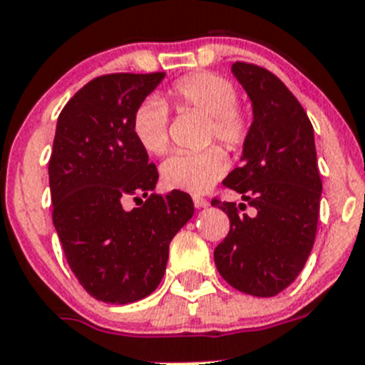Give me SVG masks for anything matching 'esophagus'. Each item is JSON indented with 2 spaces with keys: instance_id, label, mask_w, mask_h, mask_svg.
I'll list each match as a JSON object with an SVG mask.
<instances>
[{
  "instance_id": "esophagus-1",
  "label": "esophagus",
  "mask_w": 365,
  "mask_h": 365,
  "mask_svg": "<svg viewBox=\"0 0 365 365\" xmlns=\"http://www.w3.org/2000/svg\"><path fill=\"white\" fill-rule=\"evenodd\" d=\"M193 204H195V207H206V206H210V202H207V200L204 199V197H199V195L193 197Z\"/></svg>"
}]
</instances>
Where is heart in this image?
<instances>
[{
  "label": "heart",
  "mask_w": 365,
  "mask_h": 365,
  "mask_svg": "<svg viewBox=\"0 0 365 365\" xmlns=\"http://www.w3.org/2000/svg\"><path fill=\"white\" fill-rule=\"evenodd\" d=\"M179 110H193L206 116L204 143L218 141L225 150L240 152L252 134V113L238 102L237 86L229 78L211 71H193L172 82L166 91ZM170 113L159 98H147L134 109L130 128L147 154L163 155L168 150ZM227 159L220 147H210L197 154H175L161 165V179L166 188L200 193L222 179Z\"/></svg>",
  "instance_id": "obj_1"
}]
</instances>
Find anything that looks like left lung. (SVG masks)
I'll return each instance as SVG.
<instances>
[{
  "mask_svg": "<svg viewBox=\"0 0 365 365\" xmlns=\"http://www.w3.org/2000/svg\"><path fill=\"white\" fill-rule=\"evenodd\" d=\"M232 73L251 98L255 121L244 163L224 179L244 202L211 200L231 224L215 249V265L232 289L272 297L299 276L315 242L322 180L314 127L269 69L237 61ZM247 205L255 215L245 213Z\"/></svg>",
  "mask_w": 365,
  "mask_h": 365,
  "instance_id": "obj_1",
  "label": "left lung"
}]
</instances>
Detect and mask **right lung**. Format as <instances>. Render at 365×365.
Wrapping results in <instances>:
<instances>
[{"label":"right lung","mask_w":365,"mask_h":365,"mask_svg":"<svg viewBox=\"0 0 365 365\" xmlns=\"http://www.w3.org/2000/svg\"><path fill=\"white\" fill-rule=\"evenodd\" d=\"M163 76H96L58 114L48 163L51 218L71 272L103 303L150 296L165 276L170 242L193 217L188 193H152L158 168L130 128L134 109ZM127 198L142 206L127 212Z\"/></svg>","instance_id":"1"}]
</instances>
